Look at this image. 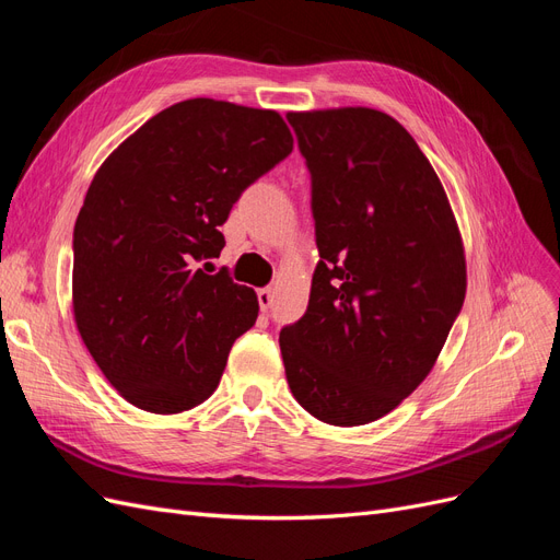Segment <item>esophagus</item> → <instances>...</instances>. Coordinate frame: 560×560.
Masks as SVG:
<instances>
[{
  "mask_svg": "<svg viewBox=\"0 0 560 560\" xmlns=\"http://www.w3.org/2000/svg\"><path fill=\"white\" fill-rule=\"evenodd\" d=\"M257 296H259V306H261L264 313H266L270 306H273V292H270V287H264V290L257 292Z\"/></svg>",
  "mask_w": 560,
  "mask_h": 560,
  "instance_id": "esophagus-1",
  "label": "esophagus"
}]
</instances>
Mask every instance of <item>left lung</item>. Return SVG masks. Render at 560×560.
Listing matches in <instances>:
<instances>
[{"instance_id":"obj_1","label":"left lung","mask_w":560,"mask_h":560,"mask_svg":"<svg viewBox=\"0 0 560 560\" xmlns=\"http://www.w3.org/2000/svg\"><path fill=\"white\" fill-rule=\"evenodd\" d=\"M311 171L319 261L280 331L294 399L336 428L389 413L428 378L467 292L465 247L434 167L385 112H290Z\"/></svg>"}]
</instances>
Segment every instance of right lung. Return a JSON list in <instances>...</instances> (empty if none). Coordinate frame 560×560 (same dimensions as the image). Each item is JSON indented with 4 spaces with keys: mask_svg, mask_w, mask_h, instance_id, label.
<instances>
[{
    "mask_svg": "<svg viewBox=\"0 0 560 560\" xmlns=\"http://www.w3.org/2000/svg\"><path fill=\"white\" fill-rule=\"evenodd\" d=\"M273 109L212 97L151 116L95 173L74 224L72 306L91 358L126 401L182 413L206 401L259 315L219 257V231L252 182L292 154Z\"/></svg>",
    "mask_w": 560,
    "mask_h": 560,
    "instance_id": "obj_1",
    "label": "right lung"
}]
</instances>
